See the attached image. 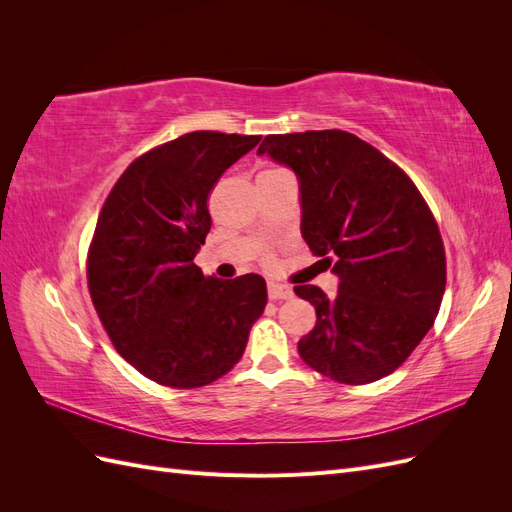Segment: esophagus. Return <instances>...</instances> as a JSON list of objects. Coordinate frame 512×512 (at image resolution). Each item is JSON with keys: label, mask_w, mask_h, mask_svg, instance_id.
<instances>
[{"label": "esophagus", "mask_w": 512, "mask_h": 512, "mask_svg": "<svg viewBox=\"0 0 512 512\" xmlns=\"http://www.w3.org/2000/svg\"><path fill=\"white\" fill-rule=\"evenodd\" d=\"M292 288L286 284H277V282H269V299L271 301H280V299H290L292 297Z\"/></svg>", "instance_id": "1"}]
</instances>
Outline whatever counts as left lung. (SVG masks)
<instances>
[{"label":"left lung","mask_w":512,"mask_h":512,"mask_svg":"<svg viewBox=\"0 0 512 512\" xmlns=\"http://www.w3.org/2000/svg\"><path fill=\"white\" fill-rule=\"evenodd\" d=\"M258 156L299 181L301 235L337 275V294L294 286L316 307L301 359L322 376L367 384L389 376L431 329L446 286L436 220L410 177L342 130L271 134Z\"/></svg>","instance_id":"8db88e82"}]
</instances>
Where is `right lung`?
Here are the masks:
<instances>
[{"mask_svg":"<svg viewBox=\"0 0 512 512\" xmlns=\"http://www.w3.org/2000/svg\"><path fill=\"white\" fill-rule=\"evenodd\" d=\"M260 136L190 132L134 160L108 194L89 247L91 301L117 352L149 380L196 389L239 363L267 284L205 277L211 188Z\"/></svg>","mask_w":512,"mask_h":512,"instance_id":"1","label":"right lung"}]
</instances>
